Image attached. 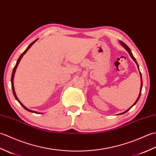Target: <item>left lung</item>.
Returning <instances> with one entry per match:
<instances>
[{"mask_svg": "<svg viewBox=\"0 0 156 156\" xmlns=\"http://www.w3.org/2000/svg\"><path fill=\"white\" fill-rule=\"evenodd\" d=\"M121 42V44H122V46H123V47L126 49V50H127V51H128V53H129V55H130V56H131V57L132 58H133V60H134V62H135V63H136V64H137V67H138V68H139V66H138V64H137V62H136V59H135V58L133 57V54H132V53H131V50H130V49H129V48L128 47V46L127 45H126L125 44H124V43L123 42H122V41H120ZM140 76H141V88H140V94H139V97H138V98H137V100H136V101H135V103L133 105H132L131 106V107H130V108H129V109H127V111H125V112H122V113H121L120 115H122V114H124V113H125V112H127L128 111H129V110H130V109L132 108V107H133V106L135 105V104H136L137 103V102L138 101V100H139V98H140V95H141V89H142V78H141V72H140Z\"/></svg>", "mask_w": 156, "mask_h": 156, "instance_id": "left-lung-1", "label": "left lung"}]
</instances>
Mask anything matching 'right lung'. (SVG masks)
Segmentation results:
<instances>
[{"label":"right lung","mask_w":156,"mask_h":156,"mask_svg":"<svg viewBox=\"0 0 156 156\" xmlns=\"http://www.w3.org/2000/svg\"><path fill=\"white\" fill-rule=\"evenodd\" d=\"M37 39H36V40H35L34 41H33L31 44L29 45V46H28V48L25 49V51H24V52H23L22 53V54L20 55V57L19 58V59H17V62H16V65H15V66L14 67V68H13V70H12V76H11V86H12V92H13V94H14V97H15V98H16V100H17V101L19 102L20 103V105H21L22 107L24 108L25 110H27V111H29V112H35V113H37V112H35V111H31V110H29V109H28L27 108H26L24 105H23L21 102L19 101V100L18 99V98H17V97H16V94H15V88H14V85H13V78H14V76H15V71H16V68H17V66H18V64H19V62H20V61H21V58H23V56L25 54V53L27 52L28 50H29V49L30 48L31 46L33 45V44H35V42L37 41Z\"/></svg>","instance_id":"1"}]
</instances>
